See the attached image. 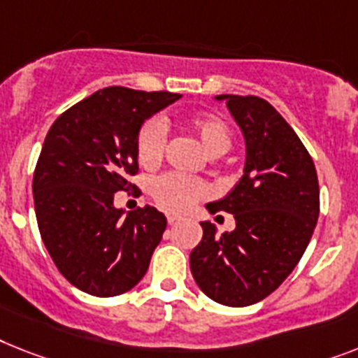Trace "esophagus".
<instances>
[{
    "mask_svg": "<svg viewBox=\"0 0 358 358\" xmlns=\"http://www.w3.org/2000/svg\"><path fill=\"white\" fill-rule=\"evenodd\" d=\"M182 217L179 214H176V212H166V221L170 223V225H173V223H177V221H181Z\"/></svg>",
    "mask_w": 358,
    "mask_h": 358,
    "instance_id": "esophagus-1",
    "label": "esophagus"
}]
</instances>
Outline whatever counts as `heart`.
I'll list each match as a JSON object with an SVG mask.
<instances>
[{
  "instance_id": "heart-1",
  "label": "heart",
  "mask_w": 358,
  "mask_h": 358,
  "mask_svg": "<svg viewBox=\"0 0 358 358\" xmlns=\"http://www.w3.org/2000/svg\"><path fill=\"white\" fill-rule=\"evenodd\" d=\"M185 124L186 129L199 141L203 150L210 157L223 155L232 144V131L229 124L215 115H192ZM164 144H166L164 124L159 119L144 122L137 137V155L141 164L144 166L157 164L164 152ZM152 194L159 205L168 210H185L194 201L205 196L206 186L182 173H164L153 181Z\"/></svg>"
}]
</instances>
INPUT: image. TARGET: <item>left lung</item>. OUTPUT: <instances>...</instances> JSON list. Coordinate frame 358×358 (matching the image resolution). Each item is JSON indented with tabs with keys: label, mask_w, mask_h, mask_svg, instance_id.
Segmentation results:
<instances>
[{
	"label": "left lung",
	"mask_w": 358,
	"mask_h": 358,
	"mask_svg": "<svg viewBox=\"0 0 358 358\" xmlns=\"http://www.w3.org/2000/svg\"><path fill=\"white\" fill-rule=\"evenodd\" d=\"M245 138L238 185L206 210L234 214L236 229L217 234L201 221L190 254L192 276L214 302L245 307L282 285L306 252L320 212L315 162L294 129L259 96L217 94Z\"/></svg>",
	"instance_id": "1"
}]
</instances>
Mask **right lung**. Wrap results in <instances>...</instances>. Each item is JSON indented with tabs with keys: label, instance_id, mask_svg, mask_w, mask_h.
Listing matches in <instances>:
<instances>
[{
	"label": "right lung",
	"instance_id": "right-lung-1",
	"mask_svg": "<svg viewBox=\"0 0 358 358\" xmlns=\"http://www.w3.org/2000/svg\"><path fill=\"white\" fill-rule=\"evenodd\" d=\"M181 99L168 91L106 87L62 113L47 133L32 194L38 229L66 280L93 296L137 285L161 243L166 217L153 206L113 205L138 172L143 124Z\"/></svg>",
	"mask_w": 358,
	"mask_h": 358
}]
</instances>
